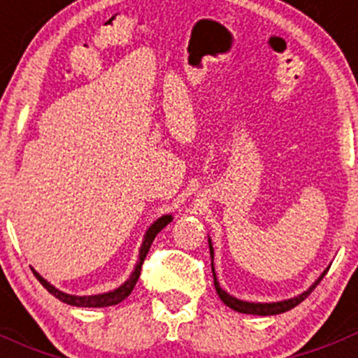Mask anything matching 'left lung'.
<instances>
[{
	"label": "left lung",
	"mask_w": 358,
	"mask_h": 358,
	"mask_svg": "<svg viewBox=\"0 0 358 358\" xmlns=\"http://www.w3.org/2000/svg\"><path fill=\"white\" fill-rule=\"evenodd\" d=\"M208 244H209V252H211V270H213V279H215V287H216V292H218L220 299H222L223 303H225L229 308L236 310V312L239 313H249V315H277V313H284L287 312V310L294 308L296 305H299V303L303 301V299H306L310 296V292L315 289L317 286H319L320 280L324 279V275L327 273V270H329V266H327L326 270H324L322 273H320L319 279L315 280V282L312 284V286L308 287L306 291H303L301 294L294 296V298H289V299H282V301H272V303H252V301H244V299H239L236 298V296L229 294L225 289H222V286H220L218 279H216V272H215V265H213V259H215V249H213V243L211 239H208Z\"/></svg>",
	"instance_id": "8db88e82"
}]
</instances>
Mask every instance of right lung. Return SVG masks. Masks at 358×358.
<instances>
[{
	"instance_id": "1",
	"label": "right lung",
	"mask_w": 358,
	"mask_h": 358,
	"mask_svg": "<svg viewBox=\"0 0 358 358\" xmlns=\"http://www.w3.org/2000/svg\"><path fill=\"white\" fill-rule=\"evenodd\" d=\"M173 220L171 215H162L161 218H157L156 222L152 223V225L147 229L145 236H143V241H142V246H140V251H138V262H136L135 268H133L131 275H129L128 280H124V282L121 284L119 287H115V289H112L109 292H102V294H92V296H76V294H67V292L57 289L53 284H50L48 280L43 279L41 275H39L38 272H36L34 268H32V273L36 275V279L39 280V282L43 284V287H45L46 291L50 292V294H53L55 298H59L60 301L67 303V305H72V306H83V308H102V306H112V305H117V303H121L122 299L128 298L129 294H131L133 287H135L136 280H138L140 277V270H142V263L143 259H145L147 252H149L150 249V244L154 243V239H156V236L159 232H161L162 229H164L166 225H168L169 222Z\"/></svg>"
}]
</instances>
